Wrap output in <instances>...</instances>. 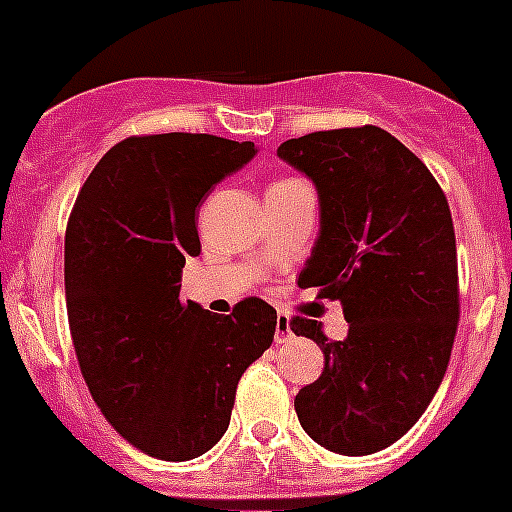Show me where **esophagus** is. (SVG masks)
I'll return each mask as SVG.
<instances>
[{
	"label": "esophagus",
	"mask_w": 512,
	"mask_h": 512,
	"mask_svg": "<svg viewBox=\"0 0 512 512\" xmlns=\"http://www.w3.org/2000/svg\"><path fill=\"white\" fill-rule=\"evenodd\" d=\"M292 335H294L292 322H289L287 314H276V332H274L276 342H287Z\"/></svg>",
	"instance_id": "34e87169"
}]
</instances>
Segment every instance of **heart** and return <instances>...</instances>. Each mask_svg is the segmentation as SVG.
I'll return each instance as SVG.
<instances>
[{"mask_svg":"<svg viewBox=\"0 0 512 512\" xmlns=\"http://www.w3.org/2000/svg\"><path fill=\"white\" fill-rule=\"evenodd\" d=\"M281 182H292V180H281ZM276 185H279V182H276Z\"/></svg>","mask_w":512,"mask_h":512,"instance_id":"heart-1","label":"heart"}]
</instances>
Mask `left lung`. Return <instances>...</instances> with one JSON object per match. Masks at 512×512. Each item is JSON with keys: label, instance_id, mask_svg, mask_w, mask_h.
I'll list each match as a JSON object with an SVG mask.
<instances>
[{"label": "left lung", "instance_id": "1", "mask_svg": "<svg viewBox=\"0 0 512 512\" xmlns=\"http://www.w3.org/2000/svg\"><path fill=\"white\" fill-rule=\"evenodd\" d=\"M320 195V236L299 287L340 299L350 330L320 345L325 368L294 398L299 424L345 457L381 452L419 421L447 373L459 322L457 241L426 164L378 126L314 131L276 149Z\"/></svg>", "mask_w": 512, "mask_h": 512}]
</instances>
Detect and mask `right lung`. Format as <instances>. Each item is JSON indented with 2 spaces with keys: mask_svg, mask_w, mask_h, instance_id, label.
<instances>
[{
  "mask_svg": "<svg viewBox=\"0 0 512 512\" xmlns=\"http://www.w3.org/2000/svg\"><path fill=\"white\" fill-rule=\"evenodd\" d=\"M253 154V142L213 134L129 137L93 167L68 218L65 304L83 381L149 457L185 462L215 447L243 370L274 340L264 299L231 314L180 299L200 203Z\"/></svg>",
  "mask_w": 512,
  "mask_h": 512,
  "instance_id": "obj_1",
  "label": "right lung"
}]
</instances>
